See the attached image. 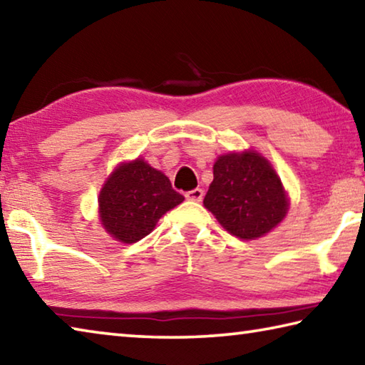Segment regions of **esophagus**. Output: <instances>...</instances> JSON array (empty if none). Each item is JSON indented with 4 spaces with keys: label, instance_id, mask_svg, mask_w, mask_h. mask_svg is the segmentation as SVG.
Returning <instances> with one entry per match:
<instances>
[{
    "label": "esophagus",
    "instance_id": "1",
    "mask_svg": "<svg viewBox=\"0 0 365 365\" xmlns=\"http://www.w3.org/2000/svg\"><path fill=\"white\" fill-rule=\"evenodd\" d=\"M202 195H205V191H202L201 188H195V190L187 191V193H185V197H187L188 201L200 202L202 200Z\"/></svg>",
    "mask_w": 365,
    "mask_h": 365
}]
</instances>
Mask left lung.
Listing matches in <instances>:
<instances>
[{"instance_id":"1","label":"left lung","mask_w":365,"mask_h":365,"mask_svg":"<svg viewBox=\"0 0 365 365\" xmlns=\"http://www.w3.org/2000/svg\"><path fill=\"white\" fill-rule=\"evenodd\" d=\"M205 206L227 232L255 240L277 227L288 211L282 182L261 154H224L214 164Z\"/></svg>"}]
</instances>
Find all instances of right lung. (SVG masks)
Listing matches in <instances>:
<instances>
[{
	"mask_svg": "<svg viewBox=\"0 0 365 365\" xmlns=\"http://www.w3.org/2000/svg\"><path fill=\"white\" fill-rule=\"evenodd\" d=\"M183 200L163 172L138 158L110 174L98 202L106 232L122 243H135Z\"/></svg>",
	"mask_w": 365,
	"mask_h": 365,
	"instance_id": "right-lung-1",
	"label": "right lung"
}]
</instances>
